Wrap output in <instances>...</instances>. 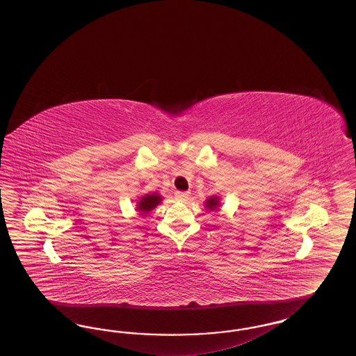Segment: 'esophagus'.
Segmentation results:
<instances>
[{"instance_id":"obj_1","label":"esophagus","mask_w":356,"mask_h":356,"mask_svg":"<svg viewBox=\"0 0 356 356\" xmlns=\"http://www.w3.org/2000/svg\"><path fill=\"white\" fill-rule=\"evenodd\" d=\"M175 197H176L177 202H186L188 197H189V192H180V191H177L175 193Z\"/></svg>"}]
</instances>
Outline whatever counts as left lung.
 Returning <instances> with one entry per match:
<instances>
[{"instance_id":"left-lung-1","label":"left lung","mask_w":356,"mask_h":356,"mask_svg":"<svg viewBox=\"0 0 356 356\" xmlns=\"http://www.w3.org/2000/svg\"><path fill=\"white\" fill-rule=\"evenodd\" d=\"M219 205H220V197L216 196V195L208 197V199L204 202V207H205L208 211H216Z\"/></svg>"}]
</instances>
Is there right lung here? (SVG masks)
<instances>
[{
	"instance_id": "1",
	"label": "right lung",
	"mask_w": 356,
	"mask_h": 356,
	"mask_svg": "<svg viewBox=\"0 0 356 356\" xmlns=\"http://www.w3.org/2000/svg\"><path fill=\"white\" fill-rule=\"evenodd\" d=\"M161 200H163V196L159 195V193H156V192L147 193V195L141 196V197L137 200L136 208H137V211H138L141 215H147V213H149L152 209H154L159 204L161 203Z\"/></svg>"
}]
</instances>
